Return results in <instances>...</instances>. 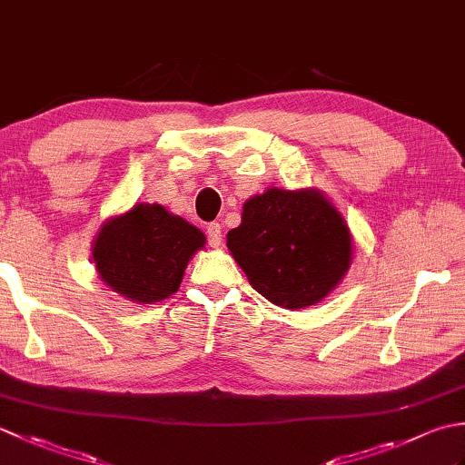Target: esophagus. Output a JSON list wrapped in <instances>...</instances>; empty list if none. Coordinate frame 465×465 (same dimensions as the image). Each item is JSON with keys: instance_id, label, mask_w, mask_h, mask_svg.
<instances>
[{"instance_id": "esophagus-1", "label": "esophagus", "mask_w": 465, "mask_h": 465, "mask_svg": "<svg viewBox=\"0 0 465 465\" xmlns=\"http://www.w3.org/2000/svg\"><path fill=\"white\" fill-rule=\"evenodd\" d=\"M205 235H207V242H210L212 248H217V245L222 243V225L217 222H212L207 223V230H205Z\"/></svg>"}]
</instances>
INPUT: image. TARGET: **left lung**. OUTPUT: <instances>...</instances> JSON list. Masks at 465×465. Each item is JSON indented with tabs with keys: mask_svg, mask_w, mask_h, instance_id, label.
<instances>
[{
	"mask_svg": "<svg viewBox=\"0 0 465 465\" xmlns=\"http://www.w3.org/2000/svg\"><path fill=\"white\" fill-rule=\"evenodd\" d=\"M227 248L255 292L288 310L323 300L351 262V235L320 192L272 187L243 203Z\"/></svg>",
	"mask_w": 465,
	"mask_h": 465,
	"instance_id": "8db88e82",
	"label": "left lung"
}]
</instances>
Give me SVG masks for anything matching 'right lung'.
<instances>
[{
  "instance_id": "add662e5",
  "label": "right lung",
  "mask_w": 465,
  "mask_h": 465,
  "mask_svg": "<svg viewBox=\"0 0 465 465\" xmlns=\"http://www.w3.org/2000/svg\"><path fill=\"white\" fill-rule=\"evenodd\" d=\"M205 235L157 203H137L107 222L94 243L95 270L112 290L140 303L177 292Z\"/></svg>"
}]
</instances>
